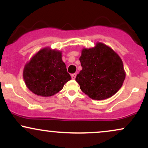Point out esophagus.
Wrapping results in <instances>:
<instances>
[{"mask_svg":"<svg viewBox=\"0 0 148 148\" xmlns=\"http://www.w3.org/2000/svg\"><path fill=\"white\" fill-rule=\"evenodd\" d=\"M71 76H72V79H75V78L76 76V74H72V75H71Z\"/></svg>","mask_w":148,"mask_h":148,"instance_id":"1","label":"esophagus"}]
</instances>
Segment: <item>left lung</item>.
<instances>
[{"mask_svg":"<svg viewBox=\"0 0 148 148\" xmlns=\"http://www.w3.org/2000/svg\"><path fill=\"white\" fill-rule=\"evenodd\" d=\"M79 60L82 70L76 81L90 98L108 99L122 87L126 73L123 60L111 47L97 42L92 48L82 49Z\"/></svg>","mask_w":148,"mask_h":148,"instance_id":"1","label":"left lung"}]
</instances>
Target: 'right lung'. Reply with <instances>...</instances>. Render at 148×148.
Masks as SVG:
<instances>
[{"label":"right lung","instance_id":"add662e5","mask_svg":"<svg viewBox=\"0 0 148 148\" xmlns=\"http://www.w3.org/2000/svg\"><path fill=\"white\" fill-rule=\"evenodd\" d=\"M23 77L27 88L41 97L54 95L71 80L62 51L49 47L40 49L25 64Z\"/></svg>","mask_w":148,"mask_h":148}]
</instances>
